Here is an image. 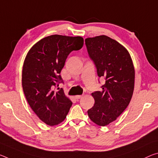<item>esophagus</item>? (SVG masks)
<instances>
[{
	"instance_id": "esophagus-1",
	"label": "esophagus",
	"mask_w": 158,
	"mask_h": 158,
	"mask_svg": "<svg viewBox=\"0 0 158 158\" xmlns=\"http://www.w3.org/2000/svg\"><path fill=\"white\" fill-rule=\"evenodd\" d=\"M82 97H83L82 96H74V98H76V99H80V98H81Z\"/></svg>"
}]
</instances>
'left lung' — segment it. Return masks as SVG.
Returning a JSON list of instances; mask_svg holds the SVG:
<instances>
[{
	"label": "left lung",
	"mask_w": 158,
	"mask_h": 158,
	"mask_svg": "<svg viewBox=\"0 0 158 158\" xmlns=\"http://www.w3.org/2000/svg\"><path fill=\"white\" fill-rule=\"evenodd\" d=\"M85 43L98 75L106 79L101 91L91 94L95 103L87 112L93 122L105 127L115 121L131 101L135 79L133 61L126 48L106 35L87 38Z\"/></svg>",
	"instance_id": "1"
}]
</instances>
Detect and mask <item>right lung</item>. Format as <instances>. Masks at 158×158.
<instances>
[{
	"label": "right lung",
	"instance_id": "obj_1",
	"mask_svg": "<svg viewBox=\"0 0 158 158\" xmlns=\"http://www.w3.org/2000/svg\"><path fill=\"white\" fill-rule=\"evenodd\" d=\"M84 39L55 34L35 44L25 57L22 74L24 94L37 117L49 126L60 124L66 118L72 102L63 90L52 91L68 55L81 49Z\"/></svg>",
	"mask_w": 158,
	"mask_h": 158
}]
</instances>
